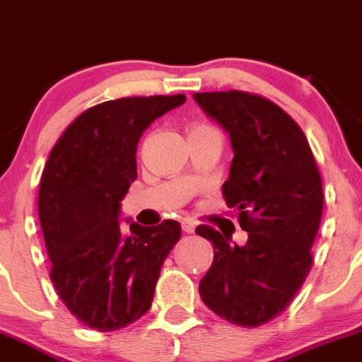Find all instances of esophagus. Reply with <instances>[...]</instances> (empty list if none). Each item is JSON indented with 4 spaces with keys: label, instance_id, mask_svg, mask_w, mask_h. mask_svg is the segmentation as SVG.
<instances>
[{
    "label": "esophagus",
    "instance_id": "esophagus-1",
    "mask_svg": "<svg viewBox=\"0 0 362 362\" xmlns=\"http://www.w3.org/2000/svg\"><path fill=\"white\" fill-rule=\"evenodd\" d=\"M194 228H197V225H194L191 219H184V221H182V230H184L185 234H192Z\"/></svg>",
    "mask_w": 362,
    "mask_h": 362
}]
</instances>
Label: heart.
I'll return each instance as SVG.
<instances>
[{
  "label": "heart",
  "mask_w": 362,
  "mask_h": 362,
  "mask_svg": "<svg viewBox=\"0 0 362 362\" xmlns=\"http://www.w3.org/2000/svg\"><path fill=\"white\" fill-rule=\"evenodd\" d=\"M197 128H200V127H197Z\"/></svg>",
  "instance_id": "heart-1"
}]
</instances>
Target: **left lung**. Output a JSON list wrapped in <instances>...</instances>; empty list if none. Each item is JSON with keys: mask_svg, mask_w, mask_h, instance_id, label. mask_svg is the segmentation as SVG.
I'll return each instance as SVG.
<instances>
[{"mask_svg": "<svg viewBox=\"0 0 362 362\" xmlns=\"http://www.w3.org/2000/svg\"><path fill=\"white\" fill-rule=\"evenodd\" d=\"M194 101L230 135L234 158L223 198L248 232L245 246L209 225L214 261L200 280L205 305L239 327L279 316L313 266L323 187L305 134L279 105L257 94L197 93Z\"/></svg>", "mask_w": 362, "mask_h": 362, "instance_id": "8db88e82", "label": "left lung"}]
</instances>
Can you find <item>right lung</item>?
<instances>
[{
	"label": "right lung",
	"mask_w": 362,
	"mask_h": 362,
	"mask_svg": "<svg viewBox=\"0 0 362 362\" xmlns=\"http://www.w3.org/2000/svg\"><path fill=\"white\" fill-rule=\"evenodd\" d=\"M185 103L184 94L105 101L80 114L44 165L39 219L60 300L83 325L123 329L151 307L162 262L180 239L178 221L130 232L119 225L121 200L137 178L143 132Z\"/></svg>",
	"instance_id": "1"
}]
</instances>
